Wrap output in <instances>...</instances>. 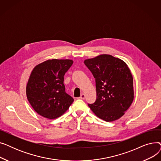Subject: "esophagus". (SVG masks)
<instances>
[{
    "label": "esophagus",
    "mask_w": 161,
    "mask_h": 161,
    "mask_svg": "<svg viewBox=\"0 0 161 161\" xmlns=\"http://www.w3.org/2000/svg\"><path fill=\"white\" fill-rule=\"evenodd\" d=\"M80 99H82V100L85 99V98H86V95H85V94L82 93V94L81 95V96L80 97Z\"/></svg>",
    "instance_id": "obj_1"
}]
</instances>
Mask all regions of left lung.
<instances>
[{
  "label": "left lung",
  "instance_id": "obj_1",
  "mask_svg": "<svg viewBox=\"0 0 161 161\" xmlns=\"http://www.w3.org/2000/svg\"><path fill=\"white\" fill-rule=\"evenodd\" d=\"M84 63L95 78L97 99L88 106L105 121L119 119L134 100L133 78L123 61L110 55H100Z\"/></svg>",
  "mask_w": 161,
  "mask_h": 161
}]
</instances>
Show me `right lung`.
I'll list each match as a JSON object with an SVG mask.
<instances>
[{
	"mask_svg": "<svg viewBox=\"0 0 161 161\" xmlns=\"http://www.w3.org/2000/svg\"><path fill=\"white\" fill-rule=\"evenodd\" d=\"M73 64L70 59H52L36 65L26 87L27 97L35 112L53 119L61 116L74 102L65 92L64 75Z\"/></svg>",
	"mask_w": 161,
	"mask_h": 161,
	"instance_id": "obj_1",
	"label": "right lung"
}]
</instances>
